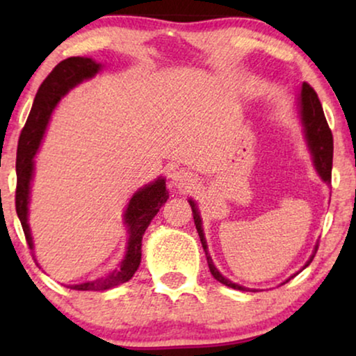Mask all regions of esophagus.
<instances>
[{"mask_svg":"<svg viewBox=\"0 0 356 356\" xmlns=\"http://www.w3.org/2000/svg\"><path fill=\"white\" fill-rule=\"evenodd\" d=\"M170 178H172V186H175L177 189H181V191H186L194 184V175L191 172H188V170H183V168H178L175 170V172L170 175Z\"/></svg>","mask_w":356,"mask_h":356,"instance_id":"esophagus-1","label":"esophagus"}]
</instances>
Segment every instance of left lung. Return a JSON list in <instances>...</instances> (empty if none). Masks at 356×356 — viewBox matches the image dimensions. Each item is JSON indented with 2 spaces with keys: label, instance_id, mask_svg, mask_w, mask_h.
I'll use <instances>...</instances> for the list:
<instances>
[{
  "label": "left lung",
  "instance_id": "left-lung-1",
  "mask_svg": "<svg viewBox=\"0 0 356 356\" xmlns=\"http://www.w3.org/2000/svg\"><path fill=\"white\" fill-rule=\"evenodd\" d=\"M298 111H300L301 124H303L306 143H308L309 152H311V155H313L314 167H316V170H318L319 177L323 178L325 183H330V178H332V155H334L332 131H330L329 124H327V120H325V116H324V110H323V105H321V102H319L318 94H316L313 87H311L309 84H306V82L303 86H301V92L298 95ZM189 206H191V209H193L194 225H196L199 238H201L204 252H206V257H207L209 270H211L213 279L218 280L223 285L230 286V289L241 290V291L250 290V289H246V286L233 284L232 280L225 279V277H223L220 272L217 270V267L213 266V262H212L211 254H209L206 238H204L202 222H201V217H199V211H197L196 204H194V201H189ZM316 251H318V246L314 248L313 256L309 257V261L306 262L305 267H308L309 262L313 261ZM305 267H303V269H305ZM290 279H291V277H290ZM289 280H285L284 284H286ZM252 291H254V290H252Z\"/></svg>",
  "mask_w": 356,
  "mask_h": 356
}]
</instances>
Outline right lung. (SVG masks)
I'll use <instances>...</instances> for the list:
<instances>
[{"mask_svg": "<svg viewBox=\"0 0 356 356\" xmlns=\"http://www.w3.org/2000/svg\"><path fill=\"white\" fill-rule=\"evenodd\" d=\"M102 65L92 60V58L71 56L67 60L53 67V71L47 76L38 89L35 100H33L32 110L29 113L26 126L22 128L21 138L17 144V159H16V212L21 220L24 235H26L27 245L33 250L31 228L27 223L29 212V194H31V181L33 175V157H35L38 145L45 133L48 120L61 97H65L72 87L81 84L82 81L90 79L100 71ZM168 191L165 186V179L159 178L154 183L145 184L134 196L131 197L128 209L124 212V223L128 225V248H126L124 259L120 262L113 272L106 274L100 279L84 282L79 285H70L72 290L82 291H104L113 289L116 285L124 284L131 280L134 272L140 264V246H143V235L152 218L157 216L160 207L167 202Z\"/></svg>", "mask_w": 356, "mask_h": 356, "instance_id": "1", "label": "right lung"}]
</instances>
